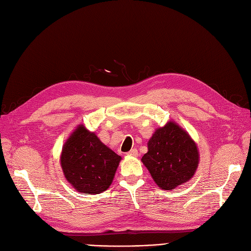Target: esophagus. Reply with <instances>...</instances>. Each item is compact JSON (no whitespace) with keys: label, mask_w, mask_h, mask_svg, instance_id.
Listing matches in <instances>:
<instances>
[{"label":"esophagus","mask_w":251,"mask_h":251,"mask_svg":"<svg viewBox=\"0 0 251 251\" xmlns=\"http://www.w3.org/2000/svg\"><path fill=\"white\" fill-rule=\"evenodd\" d=\"M127 154H128V155H130V156H134V157H136V156L138 155V152H137V150H136V149H131V150L129 151Z\"/></svg>","instance_id":"esophagus-1"}]
</instances>
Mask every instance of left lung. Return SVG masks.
Segmentation results:
<instances>
[{
	"label": "left lung",
	"mask_w": 251,
	"mask_h": 251,
	"mask_svg": "<svg viewBox=\"0 0 251 251\" xmlns=\"http://www.w3.org/2000/svg\"><path fill=\"white\" fill-rule=\"evenodd\" d=\"M142 161L161 189L172 190L193 177L199 151L186 131L169 122L152 135Z\"/></svg>",
	"instance_id": "1"
}]
</instances>
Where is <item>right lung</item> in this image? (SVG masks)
Instances as JSON below:
<instances>
[{
    "instance_id": "add662e5",
    "label": "right lung",
    "mask_w": 251,
    "mask_h": 251,
    "mask_svg": "<svg viewBox=\"0 0 251 251\" xmlns=\"http://www.w3.org/2000/svg\"><path fill=\"white\" fill-rule=\"evenodd\" d=\"M121 157L82 125L65 143L61 165L65 177L79 192L97 194L114 180Z\"/></svg>"
}]
</instances>
